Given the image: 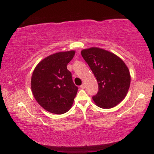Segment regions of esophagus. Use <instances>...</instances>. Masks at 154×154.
Segmentation results:
<instances>
[{
    "label": "esophagus",
    "mask_w": 154,
    "mask_h": 154,
    "mask_svg": "<svg viewBox=\"0 0 154 154\" xmlns=\"http://www.w3.org/2000/svg\"><path fill=\"white\" fill-rule=\"evenodd\" d=\"M80 88H82V89H85V83H83L82 85H81Z\"/></svg>",
    "instance_id": "1"
}]
</instances>
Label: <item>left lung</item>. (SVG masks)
Masks as SVG:
<instances>
[{
    "mask_svg": "<svg viewBox=\"0 0 154 154\" xmlns=\"http://www.w3.org/2000/svg\"><path fill=\"white\" fill-rule=\"evenodd\" d=\"M81 54L89 65L98 84L94 103L103 109L116 106L125 98L130 88V71L119 56L100 48L83 49Z\"/></svg>",
    "mask_w": 154,
    "mask_h": 154,
    "instance_id": "1",
    "label": "left lung"
}]
</instances>
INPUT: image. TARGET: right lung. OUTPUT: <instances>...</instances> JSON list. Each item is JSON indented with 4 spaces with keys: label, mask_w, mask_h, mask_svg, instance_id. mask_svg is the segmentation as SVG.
I'll return each instance as SVG.
<instances>
[{
    "label": "right lung",
    "mask_w": 154,
    "mask_h": 154,
    "mask_svg": "<svg viewBox=\"0 0 154 154\" xmlns=\"http://www.w3.org/2000/svg\"><path fill=\"white\" fill-rule=\"evenodd\" d=\"M75 54V51H69L50 55L33 71L32 92L37 102L48 112L64 114L73 104L78 88L66 66Z\"/></svg>",
    "instance_id": "right-lung-1"
}]
</instances>
